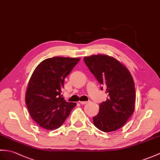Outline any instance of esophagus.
Segmentation results:
<instances>
[{"mask_svg":"<svg viewBox=\"0 0 160 160\" xmlns=\"http://www.w3.org/2000/svg\"><path fill=\"white\" fill-rule=\"evenodd\" d=\"M80 103H81V104L84 105V104H86V103H87V102H85V101H82V102H80Z\"/></svg>","mask_w":160,"mask_h":160,"instance_id":"esophagus-1","label":"esophagus"}]
</instances>
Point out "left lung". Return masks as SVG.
<instances>
[{"label":"left lung","instance_id":"obj_1","mask_svg":"<svg viewBox=\"0 0 160 160\" xmlns=\"http://www.w3.org/2000/svg\"><path fill=\"white\" fill-rule=\"evenodd\" d=\"M84 61L108 94L106 101L99 104L97 116L92 117L93 123L102 132L116 131L134 112L136 91L132 74L122 63L106 54L84 57Z\"/></svg>","mask_w":160,"mask_h":160}]
</instances>
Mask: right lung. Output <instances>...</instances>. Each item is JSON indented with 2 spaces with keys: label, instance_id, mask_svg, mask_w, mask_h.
I'll return each mask as SVG.
<instances>
[{
  "label": "right lung",
  "instance_id": "add662e5",
  "mask_svg": "<svg viewBox=\"0 0 160 160\" xmlns=\"http://www.w3.org/2000/svg\"><path fill=\"white\" fill-rule=\"evenodd\" d=\"M80 58L52 57L37 66L29 80L25 102L32 118L48 130L57 129L69 117L76 103L62 98L64 80Z\"/></svg>",
  "mask_w": 160,
  "mask_h": 160
}]
</instances>
